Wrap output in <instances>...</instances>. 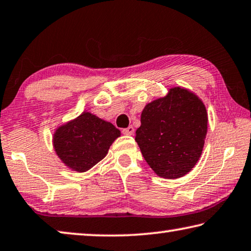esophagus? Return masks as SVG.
<instances>
[{
    "instance_id": "obj_1",
    "label": "esophagus",
    "mask_w": 251,
    "mask_h": 251,
    "mask_svg": "<svg viewBox=\"0 0 251 251\" xmlns=\"http://www.w3.org/2000/svg\"><path fill=\"white\" fill-rule=\"evenodd\" d=\"M134 130L135 129H134L133 126H128L127 128H124L122 131H123V134H124V135H133Z\"/></svg>"
}]
</instances>
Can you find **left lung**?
Wrapping results in <instances>:
<instances>
[{
  "instance_id": "8db88e82",
  "label": "left lung",
  "mask_w": 251,
  "mask_h": 251,
  "mask_svg": "<svg viewBox=\"0 0 251 251\" xmlns=\"http://www.w3.org/2000/svg\"><path fill=\"white\" fill-rule=\"evenodd\" d=\"M136 130L144 158L159 177L175 179L194 168L207 134L205 105L188 90L173 87L143 109Z\"/></svg>"
}]
</instances>
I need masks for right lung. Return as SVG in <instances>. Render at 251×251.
I'll return each instance as SVG.
<instances>
[{
    "label": "right lung",
    "instance_id": "1",
    "mask_svg": "<svg viewBox=\"0 0 251 251\" xmlns=\"http://www.w3.org/2000/svg\"><path fill=\"white\" fill-rule=\"evenodd\" d=\"M120 136L121 130L112 123L84 112L55 130L53 145L67 167L83 173L103 159Z\"/></svg>",
    "mask_w": 251,
    "mask_h": 251
}]
</instances>
